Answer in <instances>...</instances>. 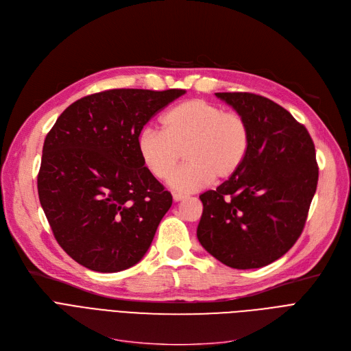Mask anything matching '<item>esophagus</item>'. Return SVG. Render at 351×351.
<instances>
[{
    "instance_id": "obj_1",
    "label": "esophagus",
    "mask_w": 351,
    "mask_h": 351,
    "mask_svg": "<svg viewBox=\"0 0 351 351\" xmlns=\"http://www.w3.org/2000/svg\"><path fill=\"white\" fill-rule=\"evenodd\" d=\"M186 197H188V195H183V193H178V192H175V193H173V200H175V202L183 200V199H186Z\"/></svg>"
}]
</instances>
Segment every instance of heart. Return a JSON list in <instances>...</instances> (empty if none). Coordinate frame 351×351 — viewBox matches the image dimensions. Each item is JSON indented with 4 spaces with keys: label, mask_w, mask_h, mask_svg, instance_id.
<instances>
[{
    "label": "heart",
    "mask_w": 351,
    "mask_h": 351,
    "mask_svg": "<svg viewBox=\"0 0 351 351\" xmlns=\"http://www.w3.org/2000/svg\"><path fill=\"white\" fill-rule=\"evenodd\" d=\"M160 125L162 132L145 129L139 135L138 152L146 171L158 180L171 178L183 153L187 163L171 179V186L180 192L232 178L250 147L246 118L204 99L173 106Z\"/></svg>",
    "instance_id": "heart-1"
}]
</instances>
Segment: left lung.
Segmentation results:
<instances>
[{
  "instance_id": "1",
  "label": "left lung",
  "mask_w": 351,
  "mask_h": 351,
  "mask_svg": "<svg viewBox=\"0 0 351 351\" xmlns=\"http://www.w3.org/2000/svg\"><path fill=\"white\" fill-rule=\"evenodd\" d=\"M250 126V147L239 171L199 197L197 239L233 269L278 261L300 237L319 166L304 125L276 102L250 92H217Z\"/></svg>"
}]
</instances>
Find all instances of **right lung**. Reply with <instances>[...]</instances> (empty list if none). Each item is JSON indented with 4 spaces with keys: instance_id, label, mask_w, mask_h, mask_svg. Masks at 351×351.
Returning a JSON list of instances; mask_svg holds the SVG:
<instances>
[{
    "instance_id": "add662e5",
    "label": "right lung",
    "mask_w": 351,
    "mask_h": 351,
    "mask_svg": "<svg viewBox=\"0 0 351 351\" xmlns=\"http://www.w3.org/2000/svg\"><path fill=\"white\" fill-rule=\"evenodd\" d=\"M183 89H109L71 104L48 132L38 195L58 245L89 270L115 273L149 249L172 195L143 166V126Z\"/></svg>"
}]
</instances>
